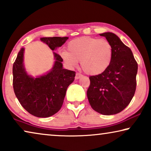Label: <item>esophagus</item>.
Listing matches in <instances>:
<instances>
[{"instance_id": "obj_1", "label": "esophagus", "mask_w": 151, "mask_h": 151, "mask_svg": "<svg viewBox=\"0 0 151 151\" xmlns=\"http://www.w3.org/2000/svg\"><path fill=\"white\" fill-rule=\"evenodd\" d=\"M81 76H83V75L81 74L78 73H76V75H75V79H78V78H80Z\"/></svg>"}]
</instances>
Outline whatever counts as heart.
Masks as SVG:
<instances>
[{
    "mask_svg": "<svg viewBox=\"0 0 151 151\" xmlns=\"http://www.w3.org/2000/svg\"><path fill=\"white\" fill-rule=\"evenodd\" d=\"M67 51L62 56L69 66H75L81 62V66L88 75L102 73L111 64L113 50L106 39L84 37L70 41Z\"/></svg>",
    "mask_w": 151,
    "mask_h": 151,
    "instance_id": "obj_1",
    "label": "heart"
}]
</instances>
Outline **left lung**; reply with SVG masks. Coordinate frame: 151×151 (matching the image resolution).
I'll return each mask as SVG.
<instances>
[{
    "instance_id": "1",
    "label": "left lung",
    "mask_w": 151,
    "mask_h": 151,
    "mask_svg": "<svg viewBox=\"0 0 151 151\" xmlns=\"http://www.w3.org/2000/svg\"><path fill=\"white\" fill-rule=\"evenodd\" d=\"M111 44L113 54L110 66L98 75L90 76L87 96L94 111L104 115L117 114L133 98L136 89L138 63L131 49L112 32L100 34Z\"/></svg>"
}]
</instances>
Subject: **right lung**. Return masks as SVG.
Segmentation results:
<instances>
[{
    "label": "right lung",
    "instance_id": "1",
    "mask_svg": "<svg viewBox=\"0 0 151 151\" xmlns=\"http://www.w3.org/2000/svg\"><path fill=\"white\" fill-rule=\"evenodd\" d=\"M68 37H44L40 40L51 50L61 47ZM24 49L17 54L13 66V86L15 94L24 109L37 117H49L61 109L67 88L74 81L76 73L63 68V59L53 52L56 61L51 70L39 78L26 73L23 65Z\"/></svg>",
    "mask_w": 151,
    "mask_h": 151
}]
</instances>
